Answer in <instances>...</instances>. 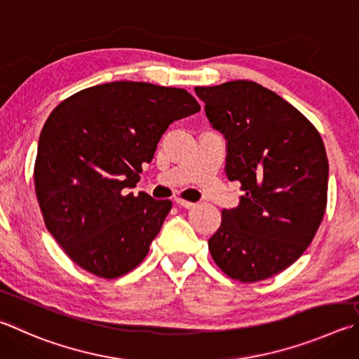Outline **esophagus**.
Returning <instances> with one entry per match:
<instances>
[{
    "label": "esophagus",
    "mask_w": 359,
    "mask_h": 359,
    "mask_svg": "<svg viewBox=\"0 0 359 359\" xmlns=\"http://www.w3.org/2000/svg\"><path fill=\"white\" fill-rule=\"evenodd\" d=\"M175 204H177L179 207H184V208H193L194 205V202H190V201H185V199H180V198H177L175 199Z\"/></svg>",
    "instance_id": "esophagus-1"
}]
</instances>
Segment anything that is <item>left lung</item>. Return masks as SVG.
Instances as JSON below:
<instances>
[{
	"instance_id": "8db88e82",
	"label": "left lung",
	"mask_w": 359,
	"mask_h": 359,
	"mask_svg": "<svg viewBox=\"0 0 359 359\" xmlns=\"http://www.w3.org/2000/svg\"><path fill=\"white\" fill-rule=\"evenodd\" d=\"M226 140V175L240 204L223 210L208 250L240 283L278 275L302 256L327 208L328 158L317 128L260 84L246 80L194 88Z\"/></svg>"
}]
</instances>
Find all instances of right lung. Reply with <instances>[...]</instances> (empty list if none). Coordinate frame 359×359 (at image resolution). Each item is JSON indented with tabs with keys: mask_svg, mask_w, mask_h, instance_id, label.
I'll return each mask as SVG.
<instances>
[{
	"mask_svg": "<svg viewBox=\"0 0 359 359\" xmlns=\"http://www.w3.org/2000/svg\"><path fill=\"white\" fill-rule=\"evenodd\" d=\"M199 109L185 89L113 81L51 111L39 138L36 196L48 232L76 265L114 279L142 262L172 202L128 188L168 127Z\"/></svg>",
	"mask_w": 359,
	"mask_h": 359,
	"instance_id": "add662e5",
	"label": "right lung"
}]
</instances>
